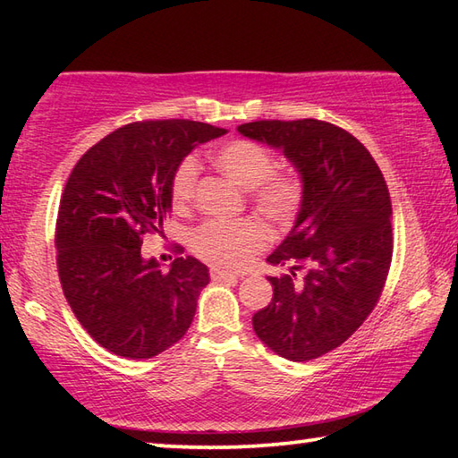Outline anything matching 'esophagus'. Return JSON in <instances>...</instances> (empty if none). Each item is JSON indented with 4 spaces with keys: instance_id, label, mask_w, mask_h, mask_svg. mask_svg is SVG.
I'll return each mask as SVG.
<instances>
[{
    "instance_id": "1",
    "label": "esophagus",
    "mask_w": 458,
    "mask_h": 458,
    "mask_svg": "<svg viewBox=\"0 0 458 458\" xmlns=\"http://www.w3.org/2000/svg\"><path fill=\"white\" fill-rule=\"evenodd\" d=\"M210 276H212V281H226V278H240V276H244V275L232 273V270H224V268H212L210 270Z\"/></svg>"
}]
</instances>
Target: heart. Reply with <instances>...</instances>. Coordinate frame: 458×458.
Returning a JSON list of instances; mask_svg holds the SVG:
<instances>
[{
  "instance_id": "b5f03b06",
  "label": "heart",
  "mask_w": 458,
  "mask_h": 458,
  "mask_svg": "<svg viewBox=\"0 0 458 458\" xmlns=\"http://www.w3.org/2000/svg\"><path fill=\"white\" fill-rule=\"evenodd\" d=\"M214 164L220 172L250 190V204L270 222L284 226L293 222L303 206L305 183L297 172H276V159L265 145L252 139H234L214 151ZM199 183L196 157H183L174 169L172 201L175 210H188ZM265 224L254 218L208 220L191 232V250L201 260L224 268L244 267L252 254L267 246Z\"/></svg>"
}]
</instances>
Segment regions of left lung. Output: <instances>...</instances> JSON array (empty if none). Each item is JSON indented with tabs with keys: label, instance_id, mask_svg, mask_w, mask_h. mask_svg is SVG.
<instances>
[{
	"label": "left lung",
	"instance_id": "obj_1",
	"mask_svg": "<svg viewBox=\"0 0 458 458\" xmlns=\"http://www.w3.org/2000/svg\"><path fill=\"white\" fill-rule=\"evenodd\" d=\"M238 131L283 149L305 183L294 228L267 259L291 273L268 276L273 299L252 327L284 360L321 358L382 297L394 250L390 191L366 147L331 123L254 121Z\"/></svg>",
	"mask_w": 458,
	"mask_h": 458
}]
</instances>
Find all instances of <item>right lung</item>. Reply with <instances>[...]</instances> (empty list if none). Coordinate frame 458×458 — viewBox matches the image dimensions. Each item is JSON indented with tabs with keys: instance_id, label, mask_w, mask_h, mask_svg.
Returning <instances> with one entry per match:
<instances>
[{
	"instance_id": "obj_1",
	"label": "right lung",
	"mask_w": 458,
	"mask_h": 458,
	"mask_svg": "<svg viewBox=\"0 0 458 458\" xmlns=\"http://www.w3.org/2000/svg\"><path fill=\"white\" fill-rule=\"evenodd\" d=\"M224 133L188 119L129 123L92 145L68 177L54 238L60 284L76 319L111 353L153 358L190 329L210 283L206 265L180 257L164 273L143 260L141 244L172 210L177 164Z\"/></svg>"
}]
</instances>
